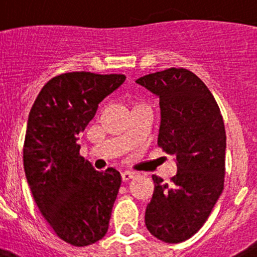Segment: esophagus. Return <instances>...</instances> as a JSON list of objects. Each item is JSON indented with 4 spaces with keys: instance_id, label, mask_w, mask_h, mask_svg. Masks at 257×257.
Here are the masks:
<instances>
[{
    "instance_id": "esophagus-1",
    "label": "esophagus",
    "mask_w": 257,
    "mask_h": 257,
    "mask_svg": "<svg viewBox=\"0 0 257 257\" xmlns=\"http://www.w3.org/2000/svg\"><path fill=\"white\" fill-rule=\"evenodd\" d=\"M134 177H136V173H134V172H129V170H126V172L121 173V180H123V181L132 180V179H133Z\"/></svg>"
}]
</instances>
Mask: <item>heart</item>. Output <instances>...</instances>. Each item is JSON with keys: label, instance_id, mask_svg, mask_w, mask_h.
Listing matches in <instances>:
<instances>
[{"label": "heart", "instance_id": "obj_1", "mask_svg": "<svg viewBox=\"0 0 257 257\" xmlns=\"http://www.w3.org/2000/svg\"><path fill=\"white\" fill-rule=\"evenodd\" d=\"M132 112L133 110H141V109H149V105L147 103H144L143 100H134L131 105Z\"/></svg>", "mask_w": 257, "mask_h": 257}]
</instances>
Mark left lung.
<instances>
[{
    "instance_id": "1",
    "label": "left lung",
    "mask_w": 257,
    "mask_h": 257,
    "mask_svg": "<svg viewBox=\"0 0 257 257\" xmlns=\"http://www.w3.org/2000/svg\"><path fill=\"white\" fill-rule=\"evenodd\" d=\"M137 83L159 97L158 145L177 157L178 168L170 183L152 177L145 225L157 239L178 243L200 230L224 189V119L205 83L188 69L155 72Z\"/></svg>"
}]
</instances>
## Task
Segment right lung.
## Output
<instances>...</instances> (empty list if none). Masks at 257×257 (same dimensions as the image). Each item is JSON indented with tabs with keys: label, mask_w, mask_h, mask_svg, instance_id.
<instances>
[{
	"label": "right lung",
	"mask_w": 257,
	"mask_h": 257,
	"mask_svg": "<svg viewBox=\"0 0 257 257\" xmlns=\"http://www.w3.org/2000/svg\"><path fill=\"white\" fill-rule=\"evenodd\" d=\"M125 80L124 74L71 72L48 80L27 121L23 165L32 196L57 236L88 246L108 231L121 184L119 172H97L77 144L98 104Z\"/></svg>",
	"instance_id": "add662e5"
}]
</instances>
